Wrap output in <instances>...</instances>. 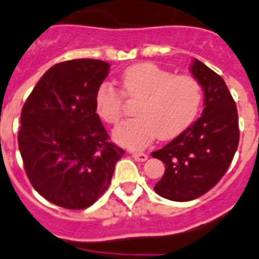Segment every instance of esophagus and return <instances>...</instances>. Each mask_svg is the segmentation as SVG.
I'll use <instances>...</instances> for the list:
<instances>
[{
  "label": "esophagus",
  "mask_w": 259,
  "mask_h": 259,
  "mask_svg": "<svg viewBox=\"0 0 259 259\" xmlns=\"http://www.w3.org/2000/svg\"><path fill=\"white\" fill-rule=\"evenodd\" d=\"M132 156L138 162H144V161L148 159V156L146 153H137V152H134V153H132Z\"/></svg>",
  "instance_id": "34e87169"
}]
</instances>
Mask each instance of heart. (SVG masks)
<instances>
[{"mask_svg":"<svg viewBox=\"0 0 259 259\" xmlns=\"http://www.w3.org/2000/svg\"><path fill=\"white\" fill-rule=\"evenodd\" d=\"M124 97L138 101L133 120L113 130V139L130 149H143L157 137L163 141L180 135L192 125L203 101L202 85L192 75H174L151 62L127 67L121 75V91L110 83L97 89L96 111L103 121H120Z\"/></svg>","mask_w":259,"mask_h":259,"instance_id":"b5f03b06","label":"heart"}]
</instances>
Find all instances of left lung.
Segmentation results:
<instances>
[{"mask_svg": "<svg viewBox=\"0 0 259 259\" xmlns=\"http://www.w3.org/2000/svg\"><path fill=\"white\" fill-rule=\"evenodd\" d=\"M190 71L204 92L202 116L162 149L152 152L166 167L154 192L175 202L211 190L228 171L239 144L238 110L224 79L197 59Z\"/></svg>", "mask_w": 259, "mask_h": 259, "instance_id": "1", "label": "left lung"}]
</instances>
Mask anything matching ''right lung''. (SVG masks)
<instances>
[{
	"label": "right lung",
	"mask_w": 259,
	"mask_h": 259,
	"mask_svg": "<svg viewBox=\"0 0 259 259\" xmlns=\"http://www.w3.org/2000/svg\"><path fill=\"white\" fill-rule=\"evenodd\" d=\"M110 64L79 59L53 65L21 110L18 142L30 184L67 209L92 206L107 190L124 149L108 142L96 93Z\"/></svg>",
	"instance_id": "right-lung-1"
}]
</instances>
